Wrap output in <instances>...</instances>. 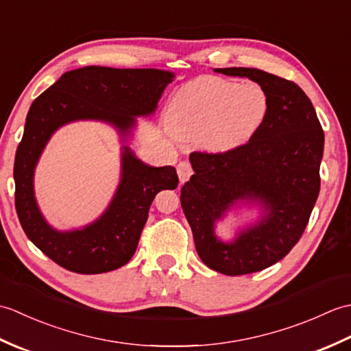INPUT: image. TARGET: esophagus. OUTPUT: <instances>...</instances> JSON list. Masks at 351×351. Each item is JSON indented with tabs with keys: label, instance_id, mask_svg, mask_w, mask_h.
<instances>
[{
	"label": "esophagus",
	"instance_id": "1",
	"mask_svg": "<svg viewBox=\"0 0 351 351\" xmlns=\"http://www.w3.org/2000/svg\"><path fill=\"white\" fill-rule=\"evenodd\" d=\"M178 176H180V181L181 184H184L185 181H189V178L193 175V169H191V164L189 161H181L178 164Z\"/></svg>",
	"mask_w": 351,
	"mask_h": 351
}]
</instances>
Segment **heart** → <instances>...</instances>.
<instances>
[{
    "instance_id": "obj_1",
    "label": "heart",
    "mask_w": 351,
    "mask_h": 351,
    "mask_svg": "<svg viewBox=\"0 0 351 351\" xmlns=\"http://www.w3.org/2000/svg\"><path fill=\"white\" fill-rule=\"evenodd\" d=\"M267 113L268 96L259 84L202 77L178 90L170 102L167 123L175 137H202L206 149L221 154L247 143Z\"/></svg>"
}]
</instances>
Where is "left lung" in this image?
<instances>
[{"label":"left lung","instance_id":"obj_1","mask_svg":"<svg viewBox=\"0 0 351 351\" xmlns=\"http://www.w3.org/2000/svg\"><path fill=\"white\" fill-rule=\"evenodd\" d=\"M214 71L255 81L268 96L255 136L229 152H191L195 175L181 189L200 259L215 271L240 276L276 264L300 240L319 193L324 132L311 99L293 81L253 68ZM243 199L263 206L265 217L223 243L213 223Z\"/></svg>","mask_w":351,"mask_h":351}]
</instances>
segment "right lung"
I'll use <instances>...</instances> for the list:
<instances>
[{
	"instance_id": "1",
	"label": "right lung",
	"mask_w": 351,
	"mask_h": 351,
	"mask_svg": "<svg viewBox=\"0 0 351 351\" xmlns=\"http://www.w3.org/2000/svg\"><path fill=\"white\" fill-rule=\"evenodd\" d=\"M173 73L160 69L102 66L66 72L28 110L24 136L14 156V206L21 226L37 249L56 264L80 274L107 273L136 253L156 193L175 190V167H151L128 146L122 151V176L107 211L83 229L56 230L39 211L33 190L37 160L49 137L75 121H102L126 137L137 116L152 114Z\"/></svg>"
}]
</instances>
